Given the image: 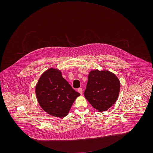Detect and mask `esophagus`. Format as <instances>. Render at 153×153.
<instances>
[{
  "instance_id": "esophagus-1",
  "label": "esophagus",
  "mask_w": 153,
  "mask_h": 153,
  "mask_svg": "<svg viewBox=\"0 0 153 153\" xmlns=\"http://www.w3.org/2000/svg\"><path fill=\"white\" fill-rule=\"evenodd\" d=\"M78 92H79L80 94H82V88H78Z\"/></svg>"
}]
</instances>
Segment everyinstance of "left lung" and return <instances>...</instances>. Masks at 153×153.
<instances>
[{"label": "left lung", "mask_w": 153, "mask_h": 153, "mask_svg": "<svg viewBox=\"0 0 153 153\" xmlns=\"http://www.w3.org/2000/svg\"><path fill=\"white\" fill-rule=\"evenodd\" d=\"M120 82L117 76L108 71H90L84 96L99 112L106 111L116 102Z\"/></svg>", "instance_id": "1"}]
</instances>
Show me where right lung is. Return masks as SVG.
Listing matches in <instances>:
<instances>
[{
  "mask_svg": "<svg viewBox=\"0 0 153 153\" xmlns=\"http://www.w3.org/2000/svg\"><path fill=\"white\" fill-rule=\"evenodd\" d=\"M38 101L44 111L52 116H66L75 99L80 95L62 76L61 71L50 68L41 76L36 85Z\"/></svg>",
  "mask_w": 153,
  "mask_h": 153,
  "instance_id": "right-lung-1",
  "label": "right lung"
}]
</instances>
